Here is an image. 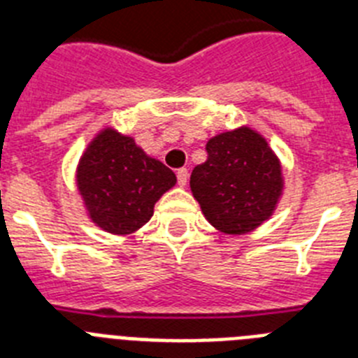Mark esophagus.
Masks as SVG:
<instances>
[{
    "label": "esophagus",
    "mask_w": 358,
    "mask_h": 358,
    "mask_svg": "<svg viewBox=\"0 0 358 358\" xmlns=\"http://www.w3.org/2000/svg\"><path fill=\"white\" fill-rule=\"evenodd\" d=\"M177 182H179V186H186V182H188V170L186 169L177 170Z\"/></svg>",
    "instance_id": "1"
}]
</instances>
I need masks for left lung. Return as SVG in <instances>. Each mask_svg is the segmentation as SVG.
Masks as SVG:
<instances>
[{"mask_svg": "<svg viewBox=\"0 0 358 358\" xmlns=\"http://www.w3.org/2000/svg\"><path fill=\"white\" fill-rule=\"evenodd\" d=\"M206 150L189 188L208 222L227 235L262 226L283 194L281 163L267 140L251 127H238L213 136Z\"/></svg>", "mask_w": 358, "mask_h": 358, "instance_id": "obj_1", "label": "left lung"}]
</instances>
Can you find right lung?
Instances as JSON below:
<instances>
[{
  "label": "right lung",
  "instance_id": "obj_1",
  "mask_svg": "<svg viewBox=\"0 0 358 358\" xmlns=\"http://www.w3.org/2000/svg\"><path fill=\"white\" fill-rule=\"evenodd\" d=\"M177 182L176 173L147 156L134 138L106 127L77 166V188L90 218L113 235H131L150 220L154 204Z\"/></svg>",
  "mask_w": 358,
  "mask_h": 358
}]
</instances>
